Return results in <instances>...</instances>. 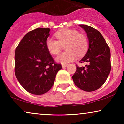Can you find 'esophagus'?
<instances>
[{"label":"esophagus","mask_w":124,"mask_h":124,"mask_svg":"<svg viewBox=\"0 0 124 124\" xmlns=\"http://www.w3.org/2000/svg\"><path fill=\"white\" fill-rule=\"evenodd\" d=\"M68 65V64H62V68H65V67H66Z\"/></svg>","instance_id":"obj_1"}]
</instances>
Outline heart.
<instances>
[{
	"instance_id": "1",
	"label": "heart",
	"mask_w": 124,
	"mask_h": 124,
	"mask_svg": "<svg viewBox=\"0 0 124 124\" xmlns=\"http://www.w3.org/2000/svg\"><path fill=\"white\" fill-rule=\"evenodd\" d=\"M57 39L49 37L46 39V46L51 54L57 55L60 52L62 45H65L67 51L61 54L56 58V61L62 64L72 62L76 59L78 54L82 56L88 48L86 37L79 33L78 31L71 29H63L55 33Z\"/></svg>"
}]
</instances>
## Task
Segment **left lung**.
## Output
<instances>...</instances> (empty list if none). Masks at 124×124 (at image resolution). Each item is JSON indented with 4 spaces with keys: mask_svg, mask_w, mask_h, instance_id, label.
Returning <instances> with one entry per match:
<instances>
[{
    "mask_svg": "<svg viewBox=\"0 0 124 124\" xmlns=\"http://www.w3.org/2000/svg\"><path fill=\"white\" fill-rule=\"evenodd\" d=\"M86 31L89 48L79 61L86 67H78L72 76L74 83L86 92H93L105 83L111 71V53L108 45L97 30L87 25H79Z\"/></svg>",
    "mask_w": 124,
    "mask_h": 124,
    "instance_id": "1",
    "label": "left lung"
}]
</instances>
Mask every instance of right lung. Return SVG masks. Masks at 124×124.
I'll return each mask as SVG.
<instances>
[{
	"mask_svg": "<svg viewBox=\"0 0 124 124\" xmlns=\"http://www.w3.org/2000/svg\"><path fill=\"white\" fill-rule=\"evenodd\" d=\"M50 28H38L26 34L16 49L15 72L25 90L41 95L51 89L61 64L55 63L46 48Z\"/></svg>",
	"mask_w": 124,
	"mask_h": 124,
	"instance_id": "right-lung-1",
	"label": "right lung"
}]
</instances>
